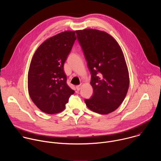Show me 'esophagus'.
<instances>
[{"mask_svg": "<svg viewBox=\"0 0 161 161\" xmlns=\"http://www.w3.org/2000/svg\"><path fill=\"white\" fill-rule=\"evenodd\" d=\"M83 85V83H81L80 85H77L76 86V90H80L81 88V87H82V86Z\"/></svg>", "mask_w": 161, "mask_h": 161, "instance_id": "esophagus-1", "label": "esophagus"}]
</instances>
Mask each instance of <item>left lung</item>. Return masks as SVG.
<instances>
[{
  "instance_id": "8db88e82",
  "label": "left lung",
  "mask_w": 161,
  "mask_h": 161,
  "mask_svg": "<svg viewBox=\"0 0 161 161\" xmlns=\"http://www.w3.org/2000/svg\"><path fill=\"white\" fill-rule=\"evenodd\" d=\"M91 73L92 98L85 99L88 109L107 114L124 101L129 86L128 68L119 43L111 35L97 29L76 31Z\"/></svg>"
}]
</instances>
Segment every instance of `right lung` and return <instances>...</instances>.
Masks as SVG:
<instances>
[{
  "mask_svg": "<svg viewBox=\"0 0 161 161\" xmlns=\"http://www.w3.org/2000/svg\"><path fill=\"white\" fill-rule=\"evenodd\" d=\"M66 31L44 41L32 58L28 73V90L32 102L42 111L56 114L65 108L75 93L67 85L64 64L76 36Z\"/></svg>",
  "mask_w": 161,
  "mask_h": 161,
  "instance_id": "add662e5",
  "label": "right lung"
}]
</instances>
